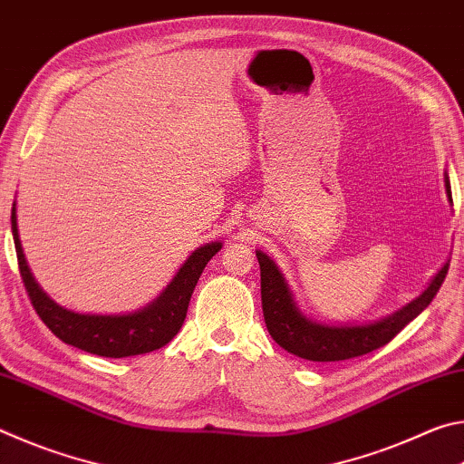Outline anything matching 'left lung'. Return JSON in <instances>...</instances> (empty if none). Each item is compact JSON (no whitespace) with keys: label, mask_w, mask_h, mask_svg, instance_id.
Segmentation results:
<instances>
[{"label":"left lung","mask_w":464,"mask_h":464,"mask_svg":"<svg viewBox=\"0 0 464 464\" xmlns=\"http://www.w3.org/2000/svg\"><path fill=\"white\" fill-rule=\"evenodd\" d=\"M444 186L449 202H452L450 179L446 171ZM256 256L260 262L264 321L272 340L290 354L311 360V362H337V360L356 358L389 343L431 303L450 266V260H446L420 296H415L413 301L389 315L368 321V324H325V321L307 317L298 309L285 274L268 254L256 249Z\"/></svg>","instance_id":"1"}]
</instances>
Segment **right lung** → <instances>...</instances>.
<instances>
[{
    "label": "right lung",
    "instance_id": "1",
    "mask_svg": "<svg viewBox=\"0 0 464 464\" xmlns=\"http://www.w3.org/2000/svg\"><path fill=\"white\" fill-rule=\"evenodd\" d=\"M12 235L22 280H24L28 296L34 304L38 317L44 321V325L59 340L75 345L83 352H90V354L106 358L147 354V352L160 350L174 340V335L184 324L188 303H190L194 286L200 278L204 266L223 247L221 241H210L196 247L192 256L179 266L176 276L163 288V293L153 298L151 303H147L145 307L130 313L100 315V313H77L61 307L38 285L28 268L24 249H22L15 202L12 204Z\"/></svg>",
    "mask_w": 464,
    "mask_h": 464
}]
</instances>
